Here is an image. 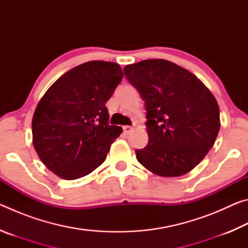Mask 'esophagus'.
<instances>
[{
	"instance_id": "esophagus-1",
	"label": "esophagus",
	"mask_w": 248,
	"mask_h": 248,
	"mask_svg": "<svg viewBox=\"0 0 248 248\" xmlns=\"http://www.w3.org/2000/svg\"><path fill=\"white\" fill-rule=\"evenodd\" d=\"M132 130H133V128L130 127V125H124V132L125 134H130V132H131Z\"/></svg>"
}]
</instances>
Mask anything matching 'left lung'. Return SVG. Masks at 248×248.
Instances as JSON below:
<instances>
[{
  "mask_svg": "<svg viewBox=\"0 0 248 248\" xmlns=\"http://www.w3.org/2000/svg\"><path fill=\"white\" fill-rule=\"evenodd\" d=\"M144 100L149 143L137 159L162 177L187 174L202 161L220 130L217 99L200 79L173 62L144 60L124 68Z\"/></svg>",
  "mask_w": 248,
  "mask_h": 248,
  "instance_id": "1",
  "label": "left lung"
}]
</instances>
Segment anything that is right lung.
<instances>
[{"mask_svg": "<svg viewBox=\"0 0 248 248\" xmlns=\"http://www.w3.org/2000/svg\"><path fill=\"white\" fill-rule=\"evenodd\" d=\"M123 77L118 63L90 61L49 87L31 121L33 148L49 170L63 179H78L106 159L123 129L109 124L105 105Z\"/></svg>", "mask_w": 248, "mask_h": 248, "instance_id": "add662e5", "label": "right lung"}]
</instances>
